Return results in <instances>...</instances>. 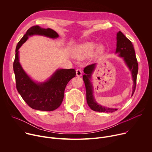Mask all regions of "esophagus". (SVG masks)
I'll use <instances>...</instances> for the list:
<instances>
[{
    "label": "esophagus",
    "instance_id": "obj_1",
    "mask_svg": "<svg viewBox=\"0 0 152 152\" xmlns=\"http://www.w3.org/2000/svg\"><path fill=\"white\" fill-rule=\"evenodd\" d=\"M76 73L77 76H82V72L80 69H77L76 70Z\"/></svg>",
    "mask_w": 152,
    "mask_h": 152
}]
</instances>
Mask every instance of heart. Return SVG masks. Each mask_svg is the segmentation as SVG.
Listing matches in <instances>:
<instances>
[{
	"label": "heart",
	"mask_w": 152,
	"mask_h": 152,
	"mask_svg": "<svg viewBox=\"0 0 152 152\" xmlns=\"http://www.w3.org/2000/svg\"><path fill=\"white\" fill-rule=\"evenodd\" d=\"M96 46V44L92 42H85L83 44L77 46L74 50V56L78 59H82L90 55L94 48ZM104 48L103 45H100L97 47V53L102 54L103 53Z\"/></svg>",
	"instance_id": "heart-1"
}]
</instances>
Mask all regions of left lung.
<instances>
[{"mask_svg":"<svg viewBox=\"0 0 152 152\" xmlns=\"http://www.w3.org/2000/svg\"><path fill=\"white\" fill-rule=\"evenodd\" d=\"M117 49L116 53H118L120 56L123 57L127 66L132 72L134 86L132 95L134 94L137 84V77L138 71V64L135 55L134 46L132 42L121 32L119 31L117 35ZM96 64H93L85 67L83 72L85 75L83 76V80L85 83L86 94V102L91 109L94 111L101 113H114L117 109L111 107H106L98 104L94 100L93 95V87L91 83L89 80L91 75L95 68Z\"/></svg>","mask_w":152,"mask_h":152,"instance_id":"left-lung-1","label":"left lung"}]
</instances>
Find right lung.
<instances>
[{
  "label": "right lung",
  "mask_w": 152,
  "mask_h": 152,
  "mask_svg": "<svg viewBox=\"0 0 152 152\" xmlns=\"http://www.w3.org/2000/svg\"><path fill=\"white\" fill-rule=\"evenodd\" d=\"M38 34L50 38L58 37V34L50 28L43 29L36 25L31 27L22 37L16 47L13 64L16 88L25 102L32 109L53 111L61 105L64 99V90L68 82L76 76L75 69L58 70L46 82L36 83L24 72L18 59V49L27 40L29 36Z\"/></svg>",
  "instance_id": "obj_1"
}]
</instances>
